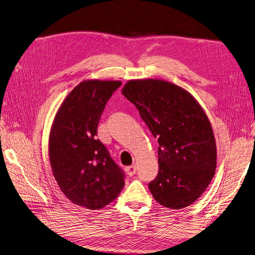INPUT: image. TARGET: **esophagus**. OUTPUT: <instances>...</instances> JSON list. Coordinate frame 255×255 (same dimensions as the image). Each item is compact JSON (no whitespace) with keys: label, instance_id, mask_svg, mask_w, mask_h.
Here are the masks:
<instances>
[{"label":"esophagus","instance_id":"34e87169","mask_svg":"<svg viewBox=\"0 0 255 255\" xmlns=\"http://www.w3.org/2000/svg\"><path fill=\"white\" fill-rule=\"evenodd\" d=\"M126 171H127V173L128 174V175H134L135 173H136V166L135 165H132V166H128V167H127L126 168Z\"/></svg>","mask_w":255,"mask_h":255}]
</instances>
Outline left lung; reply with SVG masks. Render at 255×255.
Masks as SVG:
<instances>
[{
	"label": "left lung",
	"instance_id": "1",
	"mask_svg": "<svg viewBox=\"0 0 255 255\" xmlns=\"http://www.w3.org/2000/svg\"><path fill=\"white\" fill-rule=\"evenodd\" d=\"M122 95L136 107L158 141L159 170L149 184L165 207L194 203L215 175L217 150L211 122L188 91L161 80H130Z\"/></svg>",
	"mask_w": 255,
	"mask_h": 255
}]
</instances>
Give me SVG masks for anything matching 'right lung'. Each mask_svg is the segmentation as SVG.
I'll return each instance as SVG.
<instances>
[{"label":"right lung","mask_w":255,"mask_h":255,"mask_svg":"<svg viewBox=\"0 0 255 255\" xmlns=\"http://www.w3.org/2000/svg\"><path fill=\"white\" fill-rule=\"evenodd\" d=\"M119 81L89 80L67 96L54 118L49 138L53 175L76 205L100 210L119 196L125 172L97 138L105 105Z\"/></svg>","instance_id":"right-lung-1"}]
</instances>
